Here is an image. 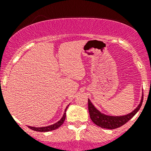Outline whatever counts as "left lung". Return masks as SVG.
<instances>
[{
    "label": "left lung",
    "instance_id": "left-lung-1",
    "mask_svg": "<svg viewBox=\"0 0 151 151\" xmlns=\"http://www.w3.org/2000/svg\"><path fill=\"white\" fill-rule=\"evenodd\" d=\"M143 101V93H142L141 100L138 106L134 109L132 112L126 114L124 115H120V116H113V115H108L103 112H100L96 106L92 104L91 100L88 99V110H89L90 118L96 125L99 127L104 128V129H114L116 128L121 127V126L127 123L130 119H132L137 112L140 109L142 104Z\"/></svg>",
    "mask_w": 151,
    "mask_h": 151
}]
</instances>
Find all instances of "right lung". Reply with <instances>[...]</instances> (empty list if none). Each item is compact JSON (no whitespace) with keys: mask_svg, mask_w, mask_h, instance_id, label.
I'll list each match as a JSON object with an SVG mask.
<instances>
[{"mask_svg":"<svg viewBox=\"0 0 151 151\" xmlns=\"http://www.w3.org/2000/svg\"><path fill=\"white\" fill-rule=\"evenodd\" d=\"M69 104L66 106V109H65L64 111V113H63V116L62 118H60V121H58V122H56L55 123L52 125H50V126H45V127H33V126H28L29 129H32L33 131H36V132H50V131H52V130H55L56 129L60 127L62 124H63V122H64L65 119H66V110L68 109V106Z\"/></svg>","mask_w":151,"mask_h":151,"instance_id":"obj_1","label":"right lung"}]
</instances>
